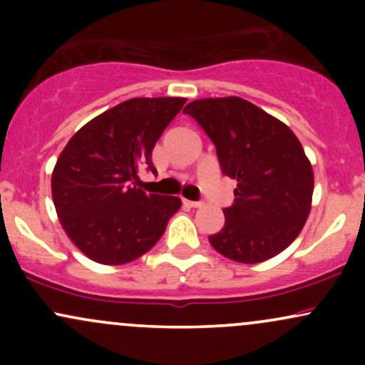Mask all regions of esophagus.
<instances>
[{"instance_id":"34e87169","label":"esophagus","mask_w":365,"mask_h":365,"mask_svg":"<svg viewBox=\"0 0 365 365\" xmlns=\"http://www.w3.org/2000/svg\"><path fill=\"white\" fill-rule=\"evenodd\" d=\"M183 204H185V206H188V207H200V206H202V202H199V200H187V199H183Z\"/></svg>"}]
</instances>
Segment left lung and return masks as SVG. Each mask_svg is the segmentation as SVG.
<instances>
[{
	"instance_id": "8db88e82",
	"label": "left lung",
	"mask_w": 365,
	"mask_h": 365,
	"mask_svg": "<svg viewBox=\"0 0 365 365\" xmlns=\"http://www.w3.org/2000/svg\"><path fill=\"white\" fill-rule=\"evenodd\" d=\"M215 142L235 202L209 242L232 261L257 264L283 252L312 207L314 173L290 127L245 99L206 98L183 108Z\"/></svg>"
}]
</instances>
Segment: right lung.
<instances>
[{
    "label": "right lung",
    "mask_w": 365,
    "mask_h": 365,
    "mask_svg": "<svg viewBox=\"0 0 365 365\" xmlns=\"http://www.w3.org/2000/svg\"><path fill=\"white\" fill-rule=\"evenodd\" d=\"M185 98H133L86 123L61 150L51 175L56 215L70 240L94 262L120 266L156 245L182 206L145 194L137 173Z\"/></svg>",
    "instance_id": "add662e5"
}]
</instances>
